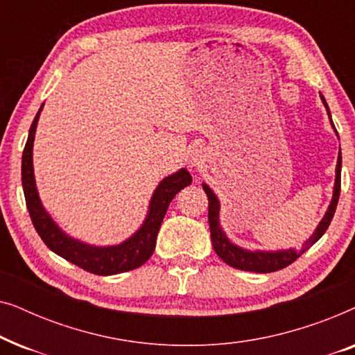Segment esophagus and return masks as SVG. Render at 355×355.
Segmentation results:
<instances>
[{
	"label": "esophagus",
	"mask_w": 355,
	"mask_h": 355,
	"mask_svg": "<svg viewBox=\"0 0 355 355\" xmlns=\"http://www.w3.org/2000/svg\"><path fill=\"white\" fill-rule=\"evenodd\" d=\"M203 159H205V153L202 150H193L191 153V162L192 164H202Z\"/></svg>",
	"instance_id": "1"
}]
</instances>
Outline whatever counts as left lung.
Here are the masks:
<instances>
[{
  "label": "left lung",
  "mask_w": 355,
  "mask_h": 355,
  "mask_svg": "<svg viewBox=\"0 0 355 355\" xmlns=\"http://www.w3.org/2000/svg\"><path fill=\"white\" fill-rule=\"evenodd\" d=\"M323 103L327 106V111L329 114V108L327 105V100L323 98ZM329 119H331V114H329ZM333 124V121H331ZM334 128V125H333ZM338 134V130H336ZM341 150H339L338 157V164H336V181H334V192H333V200L329 203L328 211L324 213L323 220L320 221V225L312 237L305 242L302 250H279V252H250L245 249H241L234 244H231L230 239H227L225 232L221 231L220 227V203H218V198L215 193L211 192V189L207 186V184H202L203 191H205L208 197V223H210V234H211V244L213 249H215L216 255L227 263L232 268L237 270H245V271H255V273H273V271L283 270L286 266L293 263L299 259L300 255L304 254L305 250L310 249L315 242H317L320 237H322L324 232H327L329 223H331L334 211H336V205L339 200V192H341Z\"/></svg>",
  "instance_id": "8db88e82"
}]
</instances>
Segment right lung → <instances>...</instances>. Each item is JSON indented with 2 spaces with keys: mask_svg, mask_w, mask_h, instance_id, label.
Returning a JSON list of instances; mask_svg holds the SVG:
<instances>
[{
  "mask_svg": "<svg viewBox=\"0 0 355 355\" xmlns=\"http://www.w3.org/2000/svg\"><path fill=\"white\" fill-rule=\"evenodd\" d=\"M40 111L37 113L31 125V130H28V139L22 153L24 196H26L28 215H31L33 227L37 230L38 236L42 237V241L45 242L48 249H51L55 254L71 261V263L77 265L79 268L89 271V273L108 276L139 268L153 254L159 226H162L163 218L166 215L169 203H171L174 196L181 189L191 186L192 176L189 174L187 169H181V171L164 178L153 193L148 215L145 218L142 227L130 239L123 242V244L113 247H94L71 239L53 223L48 213L43 210L35 187V179H33L32 147Z\"/></svg>",
  "mask_w": 355,
  "mask_h": 355,
  "instance_id": "right-lung-1",
  "label": "right lung"
}]
</instances>
